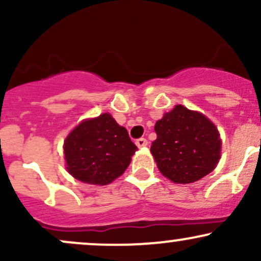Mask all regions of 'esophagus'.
<instances>
[{"mask_svg":"<svg viewBox=\"0 0 261 261\" xmlns=\"http://www.w3.org/2000/svg\"><path fill=\"white\" fill-rule=\"evenodd\" d=\"M147 140L145 139V137H141V139H137L136 140V146L137 147H145V146H147Z\"/></svg>","mask_w":261,"mask_h":261,"instance_id":"34e87169","label":"esophagus"}]
</instances>
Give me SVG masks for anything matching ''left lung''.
Returning a JSON list of instances; mask_svg holds the SVG:
<instances>
[{
    "label": "left lung",
    "instance_id": "8db88e82",
    "mask_svg": "<svg viewBox=\"0 0 261 261\" xmlns=\"http://www.w3.org/2000/svg\"><path fill=\"white\" fill-rule=\"evenodd\" d=\"M157 139L151 153L160 172L169 180L189 184L203 178L221 157L220 134L214 122L199 112L175 106L154 125Z\"/></svg>",
    "mask_w": 261,
    "mask_h": 261
}]
</instances>
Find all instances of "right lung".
<instances>
[{
    "label": "right lung",
    "mask_w": 261,
    "mask_h": 261,
    "mask_svg": "<svg viewBox=\"0 0 261 261\" xmlns=\"http://www.w3.org/2000/svg\"><path fill=\"white\" fill-rule=\"evenodd\" d=\"M137 147L110 114L82 121L64 143L68 173L87 184L107 185L120 176Z\"/></svg>",
    "instance_id": "right-lung-1"
}]
</instances>
